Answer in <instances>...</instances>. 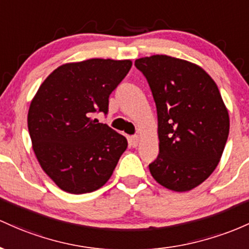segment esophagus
<instances>
[{"mask_svg": "<svg viewBox=\"0 0 249 249\" xmlns=\"http://www.w3.org/2000/svg\"><path fill=\"white\" fill-rule=\"evenodd\" d=\"M139 140H140V136L139 135H133L132 138L129 139L130 144H132L133 147H136V146H138V143H139Z\"/></svg>", "mask_w": 249, "mask_h": 249, "instance_id": "esophagus-1", "label": "esophagus"}]
</instances>
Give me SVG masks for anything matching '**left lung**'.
I'll return each mask as SVG.
<instances>
[{"instance_id": "8db88e82", "label": "left lung", "mask_w": 249, "mask_h": 249, "mask_svg": "<svg viewBox=\"0 0 249 249\" xmlns=\"http://www.w3.org/2000/svg\"><path fill=\"white\" fill-rule=\"evenodd\" d=\"M158 111L159 155L149 170L160 185L187 192L202 183L221 158L230 116L213 79L196 64L167 55L135 61Z\"/></svg>"}]
</instances>
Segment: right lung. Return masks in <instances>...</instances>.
Masks as SVG:
<instances>
[{
	"mask_svg": "<svg viewBox=\"0 0 249 249\" xmlns=\"http://www.w3.org/2000/svg\"><path fill=\"white\" fill-rule=\"evenodd\" d=\"M132 61L91 58L58 67L30 103L28 129L42 169L64 192L83 194L109 180L127 149L124 135L91 119L108 114L109 95Z\"/></svg>",
	"mask_w": 249,
	"mask_h": 249,
	"instance_id": "1",
	"label": "right lung"
}]
</instances>
